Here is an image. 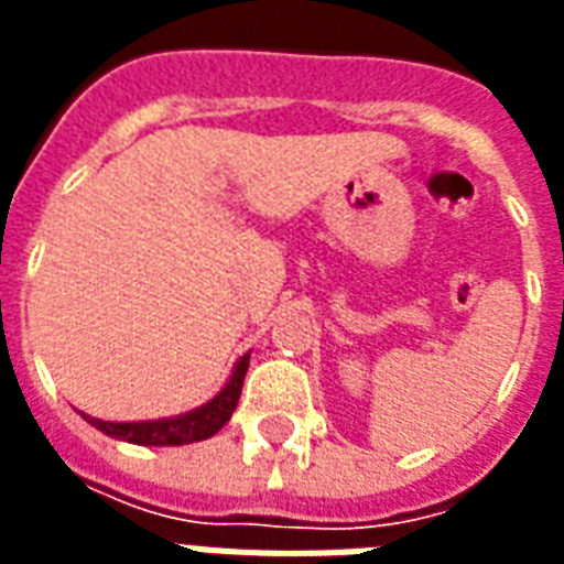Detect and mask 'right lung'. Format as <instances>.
I'll return each mask as SVG.
<instances>
[{"label": "right lung", "mask_w": 564, "mask_h": 564, "mask_svg": "<svg viewBox=\"0 0 564 564\" xmlns=\"http://www.w3.org/2000/svg\"><path fill=\"white\" fill-rule=\"evenodd\" d=\"M248 357L242 354L239 362L230 371L228 383L221 386V392L210 398L202 406L184 412V415H172V419H154V421H101L93 415H84L93 427L108 433L113 438L131 442V445H149V447H166V445H189V442H202V438L216 436L228 419L237 410L239 392H242V380L248 371Z\"/></svg>", "instance_id": "obj_1"}]
</instances>
